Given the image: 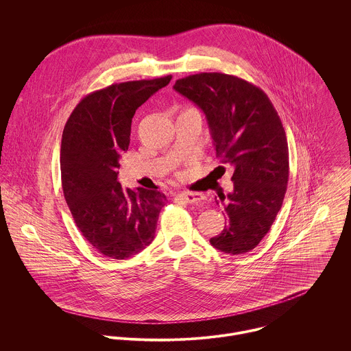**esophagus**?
Instances as JSON below:
<instances>
[{"label": "esophagus", "mask_w": 351, "mask_h": 351, "mask_svg": "<svg viewBox=\"0 0 351 351\" xmlns=\"http://www.w3.org/2000/svg\"><path fill=\"white\" fill-rule=\"evenodd\" d=\"M178 197H180L181 200L185 201V202H189V204H192V202H200V201L205 199V196H204L202 193H195V192H182V193L178 195Z\"/></svg>", "instance_id": "obj_1"}]
</instances>
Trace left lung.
I'll return each instance as SVG.
<instances>
[{"mask_svg": "<svg viewBox=\"0 0 351 351\" xmlns=\"http://www.w3.org/2000/svg\"><path fill=\"white\" fill-rule=\"evenodd\" d=\"M173 88L204 112L216 155L234 167L232 192L216 200L224 206L227 226L209 242L224 254L252 250L287 193L289 151L280 116L263 90L235 75L200 73Z\"/></svg>", "mask_w": 351, "mask_h": 351, "instance_id": "left-lung-1", "label": "left lung"}]
</instances>
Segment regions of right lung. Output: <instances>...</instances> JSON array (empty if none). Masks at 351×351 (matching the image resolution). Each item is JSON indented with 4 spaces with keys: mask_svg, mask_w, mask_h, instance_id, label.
<instances>
[{
    "mask_svg": "<svg viewBox=\"0 0 351 351\" xmlns=\"http://www.w3.org/2000/svg\"><path fill=\"white\" fill-rule=\"evenodd\" d=\"M171 75L113 84L75 106L62 135L60 176L74 221L93 249L113 259L145 250L155 238L166 196L158 191L123 189L117 181L128 150L136 109Z\"/></svg>",
    "mask_w": 351,
    "mask_h": 351,
    "instance_id": "add662e5",
    "label": "right lung"
}]
</instances>
